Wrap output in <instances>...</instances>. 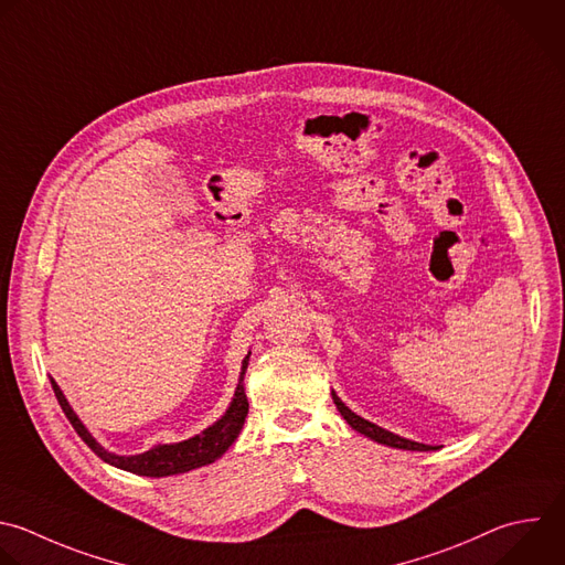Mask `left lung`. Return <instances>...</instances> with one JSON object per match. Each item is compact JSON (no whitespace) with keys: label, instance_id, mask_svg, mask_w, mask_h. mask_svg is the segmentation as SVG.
<instances>
[{"label":"left lung","instance_id":"left-lung-1","mask_svg":"<svg viewBox=\"0 0 565 565\" xmlns=\"http://www.w3.org/2000/svg\"><path fill=\"white\" fill-rule=\"evenodd\" d=\"M332 402L337 406V411L341 413V417L348 422V426L356 433H361L363 437L377 441V444H384V446H391V448H399V450H417V452H428V450H435V446H426V444H419V441H411V439H404L386 428H380L377 424H372L359 415H354L339 397L337 393L332 391Z\"/></svg>","mask_w":565,"mask_h":565}]
</instances>
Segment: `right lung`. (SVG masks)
<instances>
[{"mask_svg":"<svg viewBox=\"0 0 565 565\" xmlns=\"http://www.w3.org/2000/svg\"><path fill=\"white\" fill-rule=\"evenodd\" d=\"M248 359L250 354H246V359L242 361V372H239V382L235 388V397L228 406V411L222 415V419H217L213 426H209L206 430H202L200 435L183 439L179 444H159L152 446L150 450L141 452V455H115L108 452L90 433L88 428L82 424V419L75 415V411L71 408L68 399L64 397L62 388L57 386V382L51 377V386L55 391V397L64 411V415L68 417L71 426L75 428V433L84 439V444L106 463L132 472V475H141V477H170V475H181L188 470H195L202 466H209L213 461H217L239 437L246 415H248V399H246V391H244V374L248 367Z\"/></svg>","mask_w":565,"mask_h":565,"instance_id":"obj_1","label":"right lung"}]
</instances>
